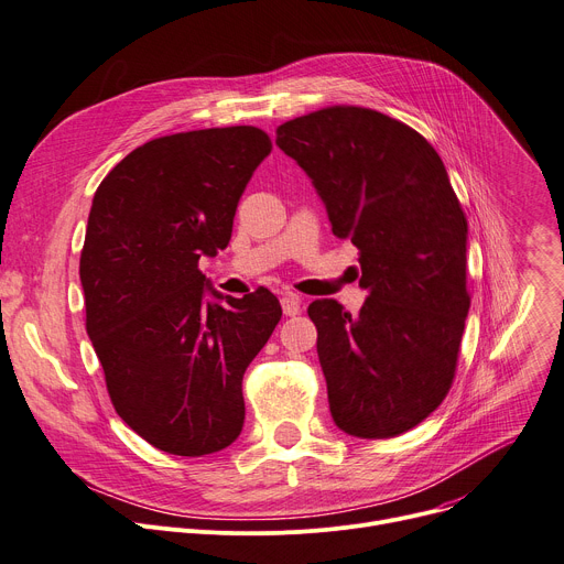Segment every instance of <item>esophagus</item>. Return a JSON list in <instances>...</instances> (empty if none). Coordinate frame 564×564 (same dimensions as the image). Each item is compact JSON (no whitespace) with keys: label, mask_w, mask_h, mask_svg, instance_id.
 <instances>
[{"label":"esophagus","mask_w":564,"mask_h":564,"mask_svg":"<svg viewBox=\"0 0 564 564\" xmlns=\"http://www.w3.org/2000/svg\"><path fill=\"white\" fill-rule=\"evenodd\" d=\"M302 307H305V302H302L300 295H295V293L282 295V312H284V316H295V314L302 312Z\"/></svg>","instance_id":"1"}]
</instances>
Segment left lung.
Here are the masks:
<instances>
[{
  "instance_id": "obj_1",
  "label": "left lung",
  "mask_w": 564,
  "mask_h": 564,
  "mask_svg": "<svg viewBox=\"0 0 564 564\" xmlns=\"http://www.w3.org/2000/svg\"><path fill=\"white\" fill-rule=\"evenodd\" d=\"M275 144L361 252V312L332 297L307 310L332 417L357 438L400 436L445 400L469 310L467 221L447 169L413 128L357 106L295 117Z\"/></svg>"
}]
</instances>
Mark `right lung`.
<instances>
[{"label":"right lung","mask_w":564,"mask_h":564,"mask_svg":"<svg viewBox=\"0 0 564 564\" xmlns=\"http://www.w3.org/2000/svg\"><path fill=\"white\" fill-rule=\"evenodd\" d=\"M271 149L254 126L158 138L93 198L78 269L85 329L115 411L166 454L205 456L239 438L243 372L282 318L269 289L230 297L198 271L200 257L228 246Z\"/></svg>","instance_id":"right-lung-1"}]
</instances>
